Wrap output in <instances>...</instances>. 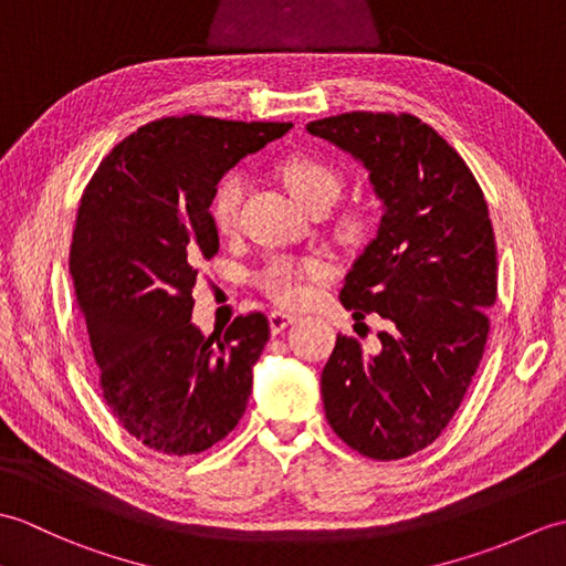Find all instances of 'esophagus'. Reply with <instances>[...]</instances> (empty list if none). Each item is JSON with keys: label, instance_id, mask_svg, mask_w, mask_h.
<instances>
[{"label": "esophagus", "instance_id": "34e87169", "mask_svg": "<svg viewBox=\"0 0 566 566\" xmlns=\"http://www.w3.org/2000/svg\"><path fill=\"white\" fill-rule=\"evenodd\" d=\"M294 321H296V314H286V311H272L270 328H272V333H282L286 326H292Z\"/></svg>", "mask_w": 566, "mask_h": 566}]
</instances>
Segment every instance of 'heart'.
<instances>
[{"mask_svg":"<svg viewBox=\"0 0 566 566\" xmlns=\"http://www.w3.org/2000/svg\"><path fill=\"white\" fill-rule=\"evenodd\" d=\"M276 175H280L282 185L286 191L302 203V207L311 209L316 203H331L340 197L343 189V177L335 167L318 158V155L308 153H296L284 158L276 165ZM240 201H243V182L238 177H226L223 182L216 187L211 203H209V216L211 223L219 233H231L238 226V213H240ZM363 228V221L357 216H350L345 221L347 233H357ZM326 264L318 260H274L270 268L262 274V290L268 292L274 302L284 306H296L304 304L308 296L306 280H318V276H326Z\"/></svg>","mask_w":566,"mask_h":566,"instance_id":"1","label":"heart"}]
</instances>
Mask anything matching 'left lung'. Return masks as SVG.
<instances>
[{
    "label": "left lung",
    "instance_id": "1",
    "mask_svg": "<svg viewBox=\"0 0 566 566\" xmlns=\"http://www.w3.org/2000/svg\"><path fill=\"white\" fill-rule=\"evenodd\" d=\"M306 130L365 165L384 209L340 302L355 321L377 314L387 328L377 353L338 335L323 408L359 454L401 460L440 436L482 363L496 302L486 199L457 150L411 114L350 112Z\"/></svg>",
    "mask_w": 566,
    "mask_h": 566
}]
</instances>
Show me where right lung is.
Masks as SVG:
<instances>
[{
  "instance_id": "add662e5",
  "label": "right lung",
  "mask_w": 566,
  "mask_h": 566,
  "mask_svg": "<svg viewBox=\"0 0 566 566\" xmlns=\"http://www.w3.org/2000/svg\"><path fill=\"white\" fill-rule=\"evenodd\" d=\"M290 128L160 118L118 143L84 189L70 274L104 399L150 450L203 452L245 413L270 321L238 316L207 338L191 323V290L199 262L219 252L209 203L221 177Z\"/></svg>"
}]
</instances>
